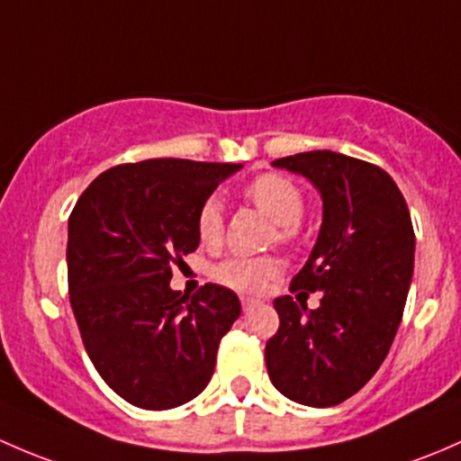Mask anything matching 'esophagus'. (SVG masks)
I'll use <instances>...</instances> for the list:
<instances>
[{"label": "esophagus", "instance_id": "34e87169", "mask_svg": "<svg viewBox=\"0 0 461 461\" xmlns=\"http://www.w3.org/2000/svg\"><path fill=\"white\" fill-rule=\"evenodd\" d=\"M258 300H253V297H241V308H244V311H250V308L253 306H258Z\"/></svg>", "mask_w": 461, "mask_h": 461}]
</instances>
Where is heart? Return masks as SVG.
Segmentation results:
<instances>
[{
  "label": "heart",
  "instance_id": "1",
  "mask_svg": "<svg viewBox=\"0 0 461 461\" xmlns=\"http://www.w3.org/2000/svg\"><path fill=\"white\" fill-rule=\"evenodd\" d=\"M246 197L279 226V241L295 237V224L303 215V195L295 182L277 173H264L246 186ZM195 230L203 246H217L224 237V212L217 197H208L199 206ZM279 262L273 258H229L212 268V277L221 286L237 293H259L277 277Z\"/></svg>",
  "mask_w": 461,
  "mask_h": 461
}]
</instances>
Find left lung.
<instances>
[{"label":"left lung","mask_w":461,"mask_h":461,"mask_svg":"<svg viewBox=\"0 0 461 461\" xmlns=\"http://www.w3.org/2000/svg\"><path fill=\"white\" fill-rule=\"evenodd\" d=\"M273 166L321 195L320 235L291 282L321 300L315 311L291 295L273 302L279 329L266 341V368L288 400L335 406L377 373L400 329L415 258L411 212L391 175L368 161L311 150Z\"/></svg>","instance_id":"1"}]
</instances>
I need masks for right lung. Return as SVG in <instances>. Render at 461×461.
<instances>
[{
  "label": "right lung",
  "mask_w": 461,
  "mask_h": 461,
  "mask_svg": "<svg viewBox=\"0 0 461 461\" xmlns=\"http://www.w3.org/2000/svg\"><path fill=\"white\" fill-rule=\"evenodd\" d=\"M241 164L146 159L104 170L68 217V291L84 348L128 404L166 411L197 397L240 317L229 288H170L199 246V206Z\"/></svg>",
  "instance_id": "obj_1"
}]
</instances>
